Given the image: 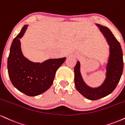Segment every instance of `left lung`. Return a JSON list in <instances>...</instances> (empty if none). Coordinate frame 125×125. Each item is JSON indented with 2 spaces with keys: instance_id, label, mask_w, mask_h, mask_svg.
<instances>
[{
  "instance_id": "1",
  "label": "left lung",
  "mask_w": 125,
  "mask_h": 125,
  "mask_svg": "<svg viewBox=\"0 0 125 125\" xmlns=\"http://www.w3.org/2000/svg\"><path fill=\"white\" fill-rule=\"evenodd\" d=\"M95 25L99 28L109 46L105 79L100 86L91 87L84 81L81 74L79 61H77L74 69L75 87L82 95L90 100H97L110 94L119 82L124 69L123 53L120 43L109 28L98 24Z\"/></svg>"
}]
</instances>
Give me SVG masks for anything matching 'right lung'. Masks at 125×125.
I'll use <instances>...</instances> for the list:
<instances>
[{"label": "right lung", "instance_id": "add662e5", "mask_svg": "<svg viewBox=\"0 0 125 125\" xmlns=\"http://www.w3.org/2000/svg\"><path fill=\"white\" fill-rule=\"evenodd\" d=\"M28 24L22 28L13 40L7 59V69L11 83L19 91L31 97L45 92L52 85L58 69L66 58L49 59L42 63L33 62L23 55L20 39Z\"/></svg>", "mask_w": 125, "mask_h": 125}]
</instances>
